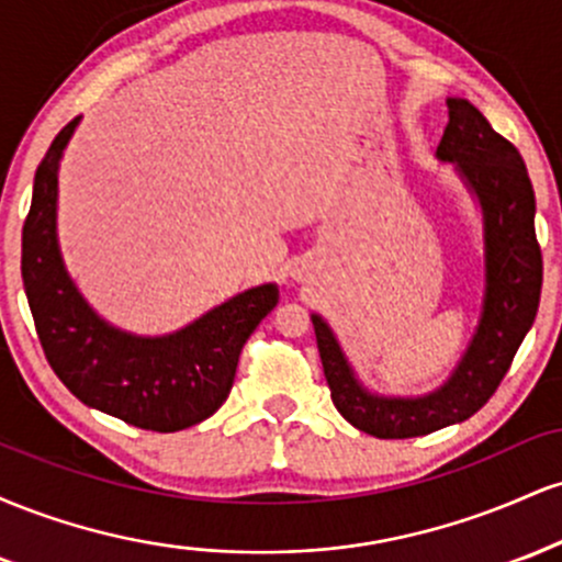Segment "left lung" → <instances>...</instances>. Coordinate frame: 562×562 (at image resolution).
Wrapping results in <instances>:
<instances>
[{
    "label": "left lung",
    "mask_w": 562,
    "mask_h": 562,
    "mask_svg": "<svg viewBox=\"0 0 562 562\" xmlns=\"http://www.w3.org/2000/svg\"><path fill=\"white\" fill-rule=\"evenodd\" d=\"M449 124L436 156L457 166L483 214L481 319L447 383L428 396L389 398L370 393L353 375L327 322L312 314L322 367L335 409L375 438H415L468 420L507 375L541 295V248L533 229L537 198L518 147L496 134L468 100L449 97Z\"/></svg>",
    "instance_id": "obj_1"
}]
</instances>
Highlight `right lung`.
Wrapping results in <instances>:
<instances>
[{"label": "right lung", "mask_w": 562, "mask_h": 562, "mask_svg": "<svg viewBox=\"0 0 562 562\" xmlns=\"http://www.w3.org/2000/svg\"><path fill=\"white\" fill-rule=\"evenodd\" d=\"M79 119L60 128L34 177L23 224L21 272L38 344L79 402L137 428L173 434L227 402L245 340L277 306V285H259L164 338H139L89 308L57 248V166Z\"/></svg>", "instance_id": "right-lung-1"}]
</instances>
